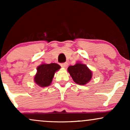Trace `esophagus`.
Instances as JSON below:
<instances>
[{
	"instance_id": "obj_1",
	"label": "esophagus",
	"mask_w": 130,
	"mask_h": 130,
	"mask_svg": "<svg viewBox=\"0 0 130 130\" xmlns=\"http://www.w3.org/2000/svg\"><path fill=\"white\" fill-rule=\"evenodd\" d=\"M68 63H61L60 64V66L62 67V68H66L67 67H68Z\"/></svg>"
}]
</instances>
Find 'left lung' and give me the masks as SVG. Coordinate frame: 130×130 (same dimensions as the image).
<instances>
[{
	"instance_id": "8db88e82",
	"label": "left lung",
	"mask_w": 130,
	"mask_h": 130,
	"mask_svg": "<svg viewBox=\"0 0 130 130\" xmlns=\"http://www.w3.org/2000/svg\"><path fill=\"white\" fill-rule=\"evenodd\" d=\"M67 70L73 80L77 84L83 86L87 84L92 77V71L86 64L80 62H77L73 66H70Z\"/></svg>"
}]
</instances>
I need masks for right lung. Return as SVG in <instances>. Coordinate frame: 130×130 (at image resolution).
<instances>
[{"mask_svg": "<svg viewBox=\"0 0 130 130\" xmlns=\"http://www.w3.org/2000/svg\"><path fill=\"white\" fill-rule=\"evenodd\" d=\"M60 68L58 64L43 63L37 68V73L34 76V82L41 87H47L51 84L55 73Z\"/></svg>", "mask_w": 130, "mask_h": 130, "instance_id": "add662e5", "label": "right lung"}]
</instances>
